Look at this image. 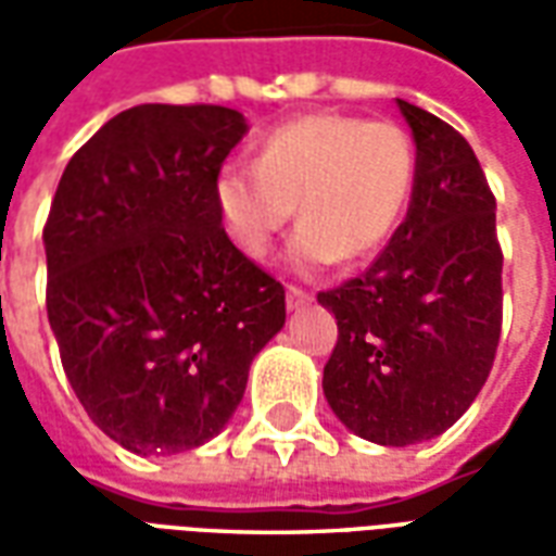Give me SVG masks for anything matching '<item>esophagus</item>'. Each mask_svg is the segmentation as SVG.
Wrapping results in <instances>:
<instances>
[{
    "label": "esophagus",
    "instance_id": "esophagus-1",
    "mask_svg": "<svg viewBox=\"0 0 556 556\" xmlns=\"http://www.w3.org/2000/svg\"><path fill=\"white\" fill-rule=\"evenodd\" d=\"M313 301V291L301 289V286H289L286 289V303H289V309H301L306 303Z\"/></svg>",
    "mask_w": 556,
    "mask_h": 556
}]
</instances>
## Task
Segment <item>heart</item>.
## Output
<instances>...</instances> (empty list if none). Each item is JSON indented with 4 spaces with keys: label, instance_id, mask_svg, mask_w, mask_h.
<instances>
[{
    "label": "heart",
    "instance_id": "b5f03b06",
    "mask_svg": "<svg viewBox=\"0 0 556 556\" xmlns=\"http://www.w3.org/2000/svg\"><path fill=\"white\" fill-rule=\"evenodd\" d=\"M417 175V151L396 122L318 113L274 127L255 163L231 160L217 175V207L247 255L270 250L294 214L303 219L289 262L303 274L375 253L396 229Z\"/></svg>",
    "mask_w": 556,
    "mask_h": 556
}]
</instances>
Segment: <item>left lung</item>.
<instances>
[{"instance_id": "8db88e82", "label": "left lung", "mask_w": 556, "mask_h": 556, "mask_svg": "<svg viewBox=\"0 0 556 556\" xmlns=\"http://www.w3.org/2000/svg\"><path fill=\"white\" fill-rule=\"evenodd\" d=\"M417 142L408 217L361 277L318 291L339 337L325 396L354 434L408 446L462 417L489 378L503 325L494 193L467 139L399 101Z\"/></svg>"}]
</instances>
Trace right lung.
<instances>
[{"label": "right lung", "instance_id": "obj_1", "mask_svg": "<svg viewBox=\"0 0 556 556\" xmlns=\"http://www.w3.org/2000/svg\"><path fill=\"white\" fill-rule=\"evenodd\" d=\"M247 134L214 103H142L79 148L43 226L47 318L79 405L139 455L223 431L286 289L229 241L223 160Z\"/></svg>", "mask_w": 556, "mask_h": 556}]
</instances>
